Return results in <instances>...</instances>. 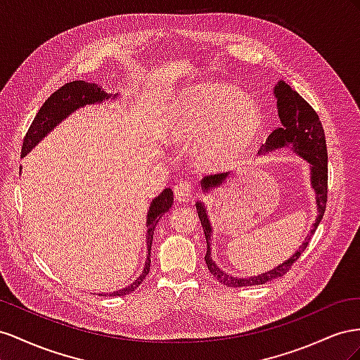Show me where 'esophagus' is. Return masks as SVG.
<instances>
[{
	"mask_svg": "<svg viewBox=\"0 0 360 360\" xmlns=\"http://www.w3.org/2000/svg\"><path fill=\"white\" fill-rule=\"evenodd\" d=\"M191 184L187 181H181L176 184V187H174V198L179 202H188L191 199Z\"/></svg>",
	"mask_w": 360,
	"mask_h": 360,
	"instance_id": "obj_1",
	"label": "esophagus"
}]
</instances>
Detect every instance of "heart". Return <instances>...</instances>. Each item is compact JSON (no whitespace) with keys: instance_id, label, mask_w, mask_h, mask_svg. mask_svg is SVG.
<instances>
[{"instance_id":"1","label":"heart","mask_w":360,"mask_h":360,"mask_svg":"<svg viewBox=\"0 0 360 360\" xmlns=\"http://www.w3.org/2000/svg\"><path fill=\"white\" fill-rule=\"evenodd\" d=\"M261 125L259 110L240 91L211 84L181 94L167 112V132L176 140L196 143V158L220 167L245 149Z\"/></svg>"}]
</instances>
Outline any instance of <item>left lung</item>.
Here are the masks:
<instances>
[{
  "mask_svg": "<svg viewBox=\"0 0 360 360\" xmlns=\"http://www.w3.org/2000/svg\"><path fill=\"white\" fill-rule=\"evenodd\" d=\"M273 94L277 99V115L281 117L282 127L274 129L266 139L265 145H262L258 153H265L281 148H291L297 155H300L303 160L309 162L311 167V186L315 191L316 210L318 215L315 223L311 229V233L307 235L304 243L300 245L299 250L291 255L288 259L283 261L273 270L265 271L258 276L250 277H233L226 271H221L217 264L211 258V237L212 228L208 219V212L202 202L196 203V210L203 228L205 238H207V255H205V262L208 265L210 273L217 279L220 283L231 286V288H241V286H252V285H262L271 282L273 279H279L286 271H290L291 265L300 258V255L309 244V240L320 224L327 202V148H326V137L324 129L320 122V117L315 110L307 104V102L292 90L285 81H279L273 89ZM229 172L210 174L202 179V191L208 193L214 188H217L229 178Z\"/></svg>",
  "mask_w": 360,
  "mask_h": 360,
  "instance_id": "left-lung-1",
  "label": "left lung"
}]
</instances>
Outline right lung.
Returning <instances> with one entry per match:
<instances>
[{
  "label": "right lung",
  "instance_id": "obj_1",
  "mask_svg": "<svg viewBox=\"0 0 360 360\" xmlns=\"http://www.w3.org/2000/svg\"><path fill=\"white\" fill-rule=\"evenodd\" d=\"M110 98L115 99L116 95L115 96L107 95L98 84L86 83V81H72V83H68L63 87H60L45 101V104L40 107L33 123L30 125V129L27 132V136L24 137V143H22V157H25L28 152H32V149L37 145V143L42 140L48 132L53 131L61 120H65L70 112H74L75 110L89 104H101L102 101L110 99ZM172 203H173V191L170 188L164 190L158 198H155L150 202L148 219H146L148 259L145 262V269H143L141 274L131 285L125 286V288H122L119 291L110 292L107 295H112V297L127 295L134 291L136 288H139L140 283L146 279V276L149 273V266H150V245L153 240V231H155V226L164 215V212H167L172 208Z\"/></svg>",
  "mask_w": 360,
  "mask_h": 360
}]
</instances>
